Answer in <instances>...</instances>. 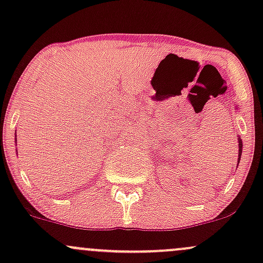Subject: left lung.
Returning a JSON list of instances; mask_svg holds the SVG:
<instances>
[{
	"mask_svg": "<svg viewBox=\"0 0 263 263\" xmlns=\"http://www.w3.org/2000/svg\"><path fill=\"white\" fill-rule=\"evenodd\" d=\"M238 162H240V158H241V153H242V141H241V138L238 137Z\"/></svg>",
	"mask_w": 263,
	"mask_h": 263,
	"instance_id": "8db88e82",
	"label": "left lung"
}]
</instances>
